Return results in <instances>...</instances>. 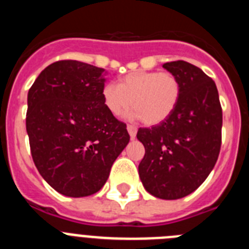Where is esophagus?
<instances>
[{"label": "esophagus", "instance_id": "esophagus-1", "mask_svg": "<svg viewBox=\"0 0 249 249\" xmlns=\"http://www.w3.org/2000/svg\"><path fill=\"white\" fill-rule=\"evenodd\" d=\"M127 131H128L132 140H133V138L136 137V135H137V128H136L135 126H132V124H128V126H127Z\"/></svg>", "mask_w": 249, "mask_h": 249}]
</instances>
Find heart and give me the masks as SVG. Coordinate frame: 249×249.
<instances>
[{
  "label": "heart",
  "mask_w": 249,
  "mask_h": 249,
  "mask_svg": "<svg viewBox=\"0 0 249 249\" xmlns=\"http://www.w3.org/2000/svg\"><path fill=\"white\" fill-rule=\"evenodd\" d=\"M181 93V81L172 72L136 71L123 76L118 85L107 83L102 100L113 116H122L133 106L132 117L158 124L173 113Z\"/></svg>",
  "instance_id": "b5f03b06"
}]
</instances>
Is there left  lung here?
<instances>
[{"mask_svg":"<svg viewBox=\"0 0 249 249\" xmlns=\"http://www.w3.org/2000/svg\"><path fill=\"white\" fill-rule=\"evenodd\" d=\"M179 78L182 93L166 121L140 128L144 146L138 166L147 192L178 199L196 191L214 167L222 143V107L214 81L186 61L164 63Z\"/></svg>","mask_w":249,"mask_h":249,"instance_id":"left-lung-1","label":"left lung"}]
</instances>
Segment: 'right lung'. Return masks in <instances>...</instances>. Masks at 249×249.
Wrapping results in <instances>:
<instances>
[{"label":"right lung","mask_w":249,"mask_h":249,"mask_svg":"<svg viewBox=\"0 0 249 249\" xmlns=\"http://www.w3.org/2000/svg\"><path fill=\"white\" fill-rule=\"evenodd\" d=\"M103 71L73 59L57 61L28 91L32 160L45 181L68 197L98 192L129 142L126 123L103 105Z\"/></svg>","instance_id":"right-lung-1"}]
</instances>
